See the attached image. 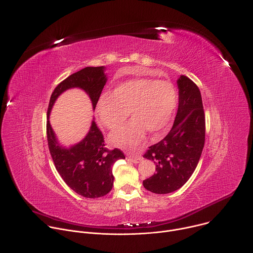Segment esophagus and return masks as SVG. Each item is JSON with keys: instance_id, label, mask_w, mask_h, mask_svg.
Returning a JSON list of instances; mask_svg holds the SVG:
<instances>
[{"instance_id": "1", "label": "esophagus", "mask_w": 253, "mask_h": 253, "mask_svg": "<svg viewBox=\"0 0 253 253\" xmlns=\"http://www.w3.org/2000/svg\"><path fill=\"white\" fill-rule=\"evenodd\" d=\"M142 157L141 156H133V155H127V160L134 163V164H138L140 161H142Z\"/></svg>"}]
</instances>
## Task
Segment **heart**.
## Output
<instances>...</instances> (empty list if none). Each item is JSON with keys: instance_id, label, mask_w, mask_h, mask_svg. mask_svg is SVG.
Segmentation results:
<instances>
[{"instance_id": "obj_1", "label": "heart", "mask_w": 253, "mask_h": 253, "mask_svg": "<svg viewBox=\"0 0 253 253\" xmlns=\"http://www.w3.org/2000/svg\"><path fill=\"white\" fill-rule=\"evenodd\" d=\"M177 101V89L171 82L138 77L118 84L113 93H102L96 112L101 123L111 130L119 128L130 112L133 119L110 140L115 145L135 148L147 131L158 134L169 125Z\"/></svg>"}]
</instances>
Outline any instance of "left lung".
<instances>
[{
  "label": "left lung",
  "mask_w": 253,
  "mask_h": 253,
  "mask_svg": "<svg viewBox=\"0 0 253 253\" xmlns=\"http://www.w3.org/2000/svg\"><path fill=\"white\" fill-rule=\"evenodd\" d=\"M177 84L179 106L173 127L144 155L154 161L157 172L143 181V186L155 194H170L182 188L195 172L205 145L206 118L201 91L185 75L178 78Z\"/></svg>",
  "instance_id": "obj_1"
}]
</instances>
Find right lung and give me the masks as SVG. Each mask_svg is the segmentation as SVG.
I'll return each instance as SVG.
<instances>
[{
  "mask_svg": "<svg viewBox=\"0 0 253 253\" xmlns=\"http://www.w3.org/2000/svg\"><path fill=\"white\" fill-rule=\"evenodd\" d=\"M105 70L104 66H87L68 76L54 88L47 109V143L55 169L72 191L89 199L103 197L112 190V167L117 160L125 159V156L119 149L110 151L105 148L103 135L94 118L85 137L74 145L63 146L50 125L49 115L56 99L72 88L85 92L90 98L92 109L95 110L107 82Z\"/></svg>",
  "mask_w": 253,
  "mask_h": 253,
  "instance_id": "1",
  "label": "right lung"
}]
</instances>
